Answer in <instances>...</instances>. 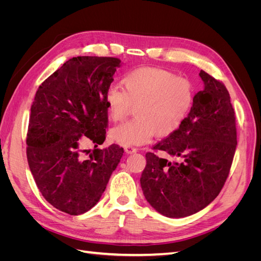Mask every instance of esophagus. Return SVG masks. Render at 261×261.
<instances>
[{"label": "esophagus", "mask_w": 261, "mask_h": 261, "mask_svg": "<svg viewBox=\"0 0 261 261\" xmlns=\"http://www.w3.org/2000/svg\"><path fill=\"white\" fill-rule=\"evenodd\" d=\"M124 150H125V152L127 153V154H130V153H134V152L137 151V149L135 147H132V146H126L124 148Z\"/></svg>", "instance_id": "1"}]
</instances>
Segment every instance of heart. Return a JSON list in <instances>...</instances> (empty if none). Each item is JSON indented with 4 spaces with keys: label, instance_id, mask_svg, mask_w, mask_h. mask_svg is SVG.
<instances>
[{
    "label": "heart",
    "instance_id": "obj_1",
    "mask_svg": "<svg viewBox=\"0 0 261 261\" xmlns=\"http://www.w3.org/2000/svg\"><path fill=\"white\" fill-rule=\"evenodd\" d=\"M109 118L121 122L135 107V118L116 126L110 138L122 146H140L174 134L184 124L194 103V87L186 78L158 67H139L126 73L121 86L105 94Z\"/></svg>",
    "mask_w": 261,
    "mask_h": 261
}]
</instances>
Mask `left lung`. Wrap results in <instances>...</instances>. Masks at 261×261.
Listing matches in <instances>:
<instances>
[{
	"instance_id": "8db88e82",
	"label": "left lung",
	"mask_w": 261,
	"mask_h": 261,
	"mask_svg": "<svg viewBox=\"0 0 261 261\" xmlns=\"http://www.w3.org/2000/svg\"><path fill=\"white\" fill-rule=\"evenodd\" d=\"M203 90L197 92L186 121L147 152L140 184L147 201L161 215L183 218L215 200L230 174L238 145L235 112L226 87L200 70Z\"/></svg>"
}]
</instances>
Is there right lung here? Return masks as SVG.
<instances>
[{
	"label": "right lung",
	"mask_w": 261,
	"mask_h": 261,
	"mask_svg": "<svg viewBox=\"0 0 261 261\" xmlns=\"http://www.w3.org/2000/svg\"><path fill=\"white\" fill-rule=\"evenodd\" d=\"M121 60L77 57L39 86L31 106L27 160L39 191L70 216L90 210L103 194L124 150L106 140L105 94ZM90 141L92 152L83 148Z\"/></svg>",
	"instance_id": "obj_1"
}]
</instances>
